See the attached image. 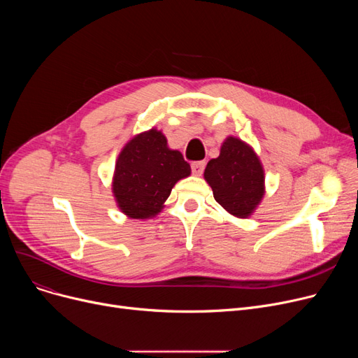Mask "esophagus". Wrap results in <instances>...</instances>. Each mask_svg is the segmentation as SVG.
<instances>
[{"label":"esophagus","mask_w":358,"mask_h":358,"mask_svg":"<svg viewBox=\"0 0 358 358\" xmlns=\"http://www.w3.org/2000/svg\"><path fill=\"white\" fill-rule=\"evenodd\" d=\"M204 166H206V162L204 161H196L192 164V171L194 176H201L203 171H204Z\"/></svg>","instance_id":"1"}]
</instances>
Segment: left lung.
<instances>
[{
    "label": "left lung",
    "instance_id": "left-lung-1",
    "mask_svg": "<svg viewBox=\"0 0 358 358\" xmlns=\"http://www.w3.org/2000/svg\"><path fill=\"white\" fill-rule=\"evenodd\" d=\"M204 180L222 208L241 219L254 213L266 193L264 169L255 150L234 136L224 139L219 157L208 162Z\"/></svg>",
    "mask_w": 358,
    "mask_h": 358
}]
</instances>
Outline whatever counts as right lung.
Returning <instances> with one entry per match:
<instances>
[{"instance_id": "obj_1", "label": "right lung", "mask_w": 358, "mask_h": 358, "mask_svg": "<svg viewBox=\"0 0 358 358\" xmlns=\"http://www.w3.org/2000/svg\"><path fill=\"white\" fill-rule=\"evenodd\" d=\"M192 174L180 150L169 149L161 130L131 138L116 161L113 194L117 208L131 219H150L162 209L177 181Z\"/></svg>"}]
</instances>
